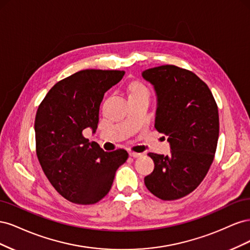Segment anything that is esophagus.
Wrapping results in <instances>:
<instances>
[{
    "instance_id": "obj_1",
    "label": "esophagus",
    "mask_w": 250,
    "mask_h": 250,
    "mask_svg": "<svg viewBox=\"0 0 250 250\" xmlns=\"http://www.w3.org/2000/svg\"><path fill=\"white\" fill-rule=\"evenodd\" d=\"M129 154H130V156H132V157H141V156H142V153L133 152V151H131V152H130Z\"/></svg>"
}]
</instances>
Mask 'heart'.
<instances>
[{"instance_id": "b5f03b06", "label": "heart", "mask_w": 250, "mask_h": 250, "mask_svg": "<svg viewBox=\"0 0 250 250\" xmlns=\"http://www.w3.org/2000/svg\"><path fill=\"white\" fill-rule=\"evenodd\" d=\"M130 90H131V94H134V93L147 92V88L144 86L141 82H133L130 84Z\"/></svg>"}]
</instances>
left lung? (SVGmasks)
Masks as SVG:
<instances>
[{
	"label": "left lung",
	"instance_id": "8db88e82",
	"mask_svg": "<svg viewBox=\"0 0 250 250\" xmlns=\"http://www.w3.org/2000/svg\"><path fill=\"white\" fill-rule=\"evenodd\" d=\"M157 95L155 129L168 135L171 154L148 153L154 170L144 179L148 190L165 201L197 188L214 161L219 137L218 106L197 75L166 64L143 72Z\"/></svg>",
	"mask_w": 250,
	"mask_h": 250
}]
</instances>
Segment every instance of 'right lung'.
<instances>
[{"instance_id":"1","label":"right lung","mask_w":250,"mask_h":250,"mask_svg":"<svg viewBox=\"0 0 250 250\" xmlns=\"http://www.w3.org/2000/svg\"><path fill=\"white\" fill-rule=\"evenodd\" d=\"M124 71L82 70L58 81L36 111V154L55 190L73 203L94 204L106 196L127 151H105L88 142L83 130L99 123L104 94Z\"/></svg>"}]
</instances>
